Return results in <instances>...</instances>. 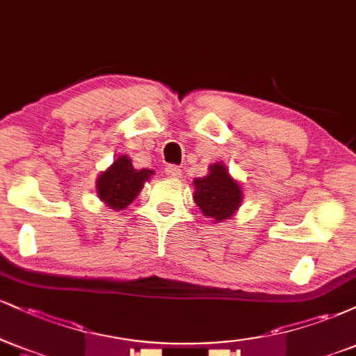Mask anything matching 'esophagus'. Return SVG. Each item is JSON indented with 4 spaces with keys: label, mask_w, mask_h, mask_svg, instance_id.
I'll return each mask as SVG.
<instances>
[{
    "label": "esophagus",
    "mask_w": 356,
    "mask_h": 356,
    "mask_svg": "<svg viewBox=\"0 0 356 356\" xmlns=\"http://www.w3.org/2000/svg\"><path fill=\"white\" fill-rule=\"evenodd\" d=\"M165 174H167V177H172V179H179L182 175V170L179 169L177 165H167L165 167Z\"/></svg>",
    "instance_id": "esophagus-1"
}]
</instances>
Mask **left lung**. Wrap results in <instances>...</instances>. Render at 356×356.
<instances>
[{"label": "left lung", "mask_w": 356, "mask_h": 356, "mask_svg": "<svg viewBox=\"0 0 356 356\" xmlns=\"http://www.w3.org/2000/svg\"><path fill=\"white\" fill-rule=\"evenodd\" d=\"M194 186L195 204L204 216L216 220L229 219L243 201L239 184L231 177L226 165L220 162L209 167V174L206 177L195 179Z\"/></svg>", "instance_id": "8db88e82"}]
</instances>
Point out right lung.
I'll return each mask as SVG.
<instances>
[{"label":"right lung","instance_id":"add662e5","mask_svg":"<svg viewBox=\"0 0 356 356\" xmlns=\"http://www.w3.org/2000/svg\"><path fill=\"white\" fill-rule=\"evenodd\" d=\"M152 174L149 169H134L132 161L122 155L97 179V194L112 209H125Z\"/></svg>","mask_w":356,"mask_h":356}]
</instances>
